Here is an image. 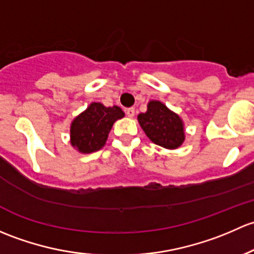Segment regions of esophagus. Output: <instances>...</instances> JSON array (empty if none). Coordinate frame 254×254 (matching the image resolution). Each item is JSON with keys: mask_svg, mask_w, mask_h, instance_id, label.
<instances>
[{"mask_svg": "<svg viewBox=\"0 0 254 254\" xmlns=\"http://www.w3.org/2000/svg\"><path fill=\"white\" fill-rule=\"evenodd\" d=\"M126 115H127L128 117H133V116H134V108L126 109Z\"/></svg>", "mask_w": 254, "mask_h": 254, "instance_id": "esophagus-1", "label": "esophagus"}]
</instances>
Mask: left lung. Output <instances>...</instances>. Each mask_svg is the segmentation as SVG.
I'll use <instances>...</instances> for the list:
<instances>
[{
    "mask_svg": "<svg viewBox=\"0 0 254 254\" xmlns=\"http://www.w3.org/2000/svg\"><path fill=\"white\" fill-rule=\"evenodd\" d=\"M138 122L146 137L163 148L176 149L185 142L184 121L161 101H149L146 112L138 115Z\"/></svg>",
    "mask_w": 254,
    "mask_h": 254,
    "instance_id": "left-lung-1",
    "label": "left lung"
}]
</instances>
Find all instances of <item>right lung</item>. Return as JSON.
<instances>
[{"label":"right lung","mask_w":254,"mask_h":254,"mask_svg":"<svg viewBox=\"0 0 254 254\" xmlns=\"http://www.w3.org/2000/svg\"><path fill=\"white\" fill-rule=\"evenodd\" d=\"M124 116L119 106L106 108L100 103H91L70 124V144L83 154L99 150L105 145L115 122Z\"/></svg>","instance_id":"add662e5"}]
</instances>
